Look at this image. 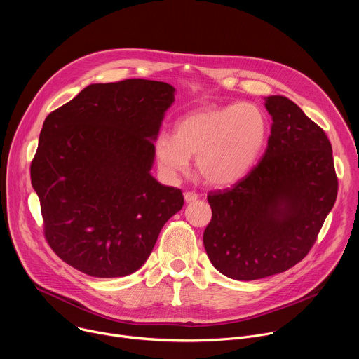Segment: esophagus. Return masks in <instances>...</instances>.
<instances>
[{
  "label": "esophagus",
  "mask_w": 359,
  "mask_h": 359,
  "mask_svg": "<svg viewBox=\"0 0 359 359\" xmlns=\"http://www.w3.org/2000/svg\"><path fill=\"white\" fill-rule=\"evenodd\" d=\"M197 198H198V196H197L194 191H186V193H184V201H186V203L196 201Z\"/></svg>",
  "instance_id": "1"
}]
</instances>
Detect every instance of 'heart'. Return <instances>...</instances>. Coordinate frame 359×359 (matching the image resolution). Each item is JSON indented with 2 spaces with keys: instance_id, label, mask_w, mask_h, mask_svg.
Segmentation results:
<instances>
[{
  "instance_id": "1",
  "label": "heart",
  "mask_w": 359,
  "mask_h": 359,
  "mask_svg": "<svg viewBox=\"0 0 359 359\" xmlns=\"http://www.w3.org/2000/svg\"><path fill=\"white\" fill-rule=\"evenodd\" d=\"M269 137L266 112L251 102L204 107L182 116L175 136L161 133L155 156L161 172L176 179L189 170L190 158L208 184L226 187L240 182L259 162Z\"/></svg>"
}]
</instances>
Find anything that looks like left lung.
Listing matches in <instances>:
<instances>
[{"label": "left lung", "mask_w": 359, "mask_h": 359, "mask_svg": "<svg viewBox=\"0 0 359 359\" xmlns=\"http://www.w3.org/2000/svg\"><path fill=\"white\" fill-rule=\"evenodd\" d=\"M271 135L259 165L231 189L210 193L203 243L226 277L251 281L287 271L317 240L338 180L325 132L292 100L267 96Z\"/></svg>", "instance_id": "left-lung-1"}]
</instances>
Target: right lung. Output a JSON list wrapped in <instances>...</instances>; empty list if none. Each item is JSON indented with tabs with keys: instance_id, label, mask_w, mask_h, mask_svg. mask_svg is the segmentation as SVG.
<instances>
[{
	"instance_id": "obj_1",
	"label": "right lung",
	"mask_w": 359,
	"mask_h": 359,
	"mask_svg": "<svg viewBox=\"0 0 359 359\" xmlns=\"http://www.w3.org/2000/svg\"><path fill=\"white\" fill-rule=\"evenodd\" d=\"M175 92L149 79L92 83L46 116L31 183L45 238L74 269L100 278L135 273L183 208L180 189L150 175Z\"/></svg>"
}]
</instances>
